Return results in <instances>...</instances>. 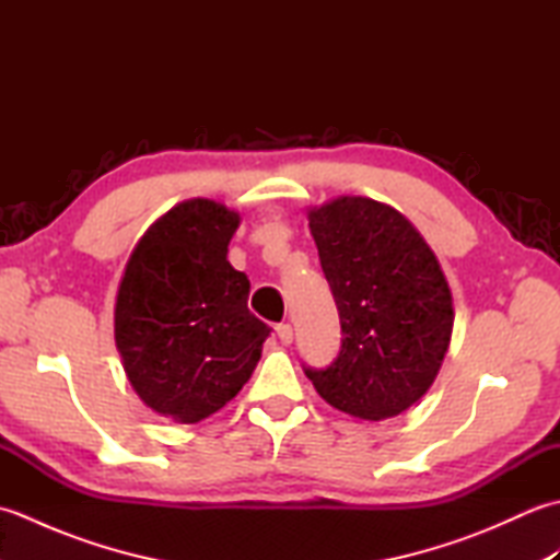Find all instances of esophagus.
Masks as SVG:
<instances>
[{
    "mask_svg": "<svg viewBox=\"0 0 560 560\" xmlns=\"http://www.w3.org/2000/svg\"><path fill=\"white\" fill-rule=\"evenodd\" d=\"M277 337H279L281 343H287V347H289V343L293 341V327H291L289 323H281V325L277 327Z\"/></svg>",
    "mask_w": 560,
    "mask_h": 560,
    "instance_id": "34e87169",
    "label": "esophagus"
}]
</instances>
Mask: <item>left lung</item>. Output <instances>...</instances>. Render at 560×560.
Segmentation results:
<instances>
[{"instance_id": "obj_1", "label": "left lung", "mask_w": 560, "mask_h": 560, "mask_svg": "<svg viewBox=\"0 0 560 560\" xmlns=\"http://www.w3.org/2000/svg\"><path fill=\"white\" fill-rule=\"evenodd\" d=\"M311 233L341 347L325 368L303 365L305 375L327 404L359 419L407 411L433 385L455 319L433 249L397 209L365 197L311 211Z\"/></svg>"}]
</instances>
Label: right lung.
Here are the masks:
<instances>
[{
    "instance_id": "right-lung-1",
    "label": "right lung",
    "mask_w": 560,
    "mask_h": 560,
    "mask_svg": "<svg viewBox=\"0 0 560 560\" xmlns=\"http://www.w3.org/2000/svg\"><path fill=\"white\" fill-rule=\"evenodd\" d=\"M237 223L217 201H183L127 261L115 341L137 395L165 419L197 423L225 407L271 335L247 311V277L225 259Z\"/></svg>"
}]
</instances>
